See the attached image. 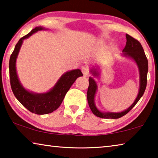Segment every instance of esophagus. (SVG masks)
Returning a JSON list of instances; mask_svg holds the SVG:
<instances>
[{"instance_id":"obj_1","label":"esophagus","mask_w":158,"mask_h":158,"mask_svg":"<svg viewBox=\"0 0 158 158\" xmlns=\"http://www.w3.org/2000/svg\"><path fill=\"white\" fill-rule=\"evenodd\" d=\"M81 71L83 74H84V76H88L89 75V68H88L87 66H82L81 67Z\"/></svg>"}]
</instances>
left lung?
<instances>
[{"instance_id":"8db88e82","label":"left lung","mask_w":158,"mask_h":158,"mask_svg":"<svg viewBox=\"0 0 158 158\" xmlns=\"http://www.w3.org/2000/svg\"><path fill=\"white\" fill-rule=\"evenodd\" d=\"M126 45H125V48L123 50V55L125 56V57L132 58L137 63L138 66L140 75V85L138 95L132 105L129 108L127 109L126 110L121 112H117V113H114V112H105L104 113V112H102L100 110H98V108L95 106L94 99L96 91H97L98 89V86L93 78L89 77V88H88L87 91V100L90 109H91L93 114H95L98 117L102 118L116 119L125 116L138 102V101L142 97L144 91L146 90L147 84V73H148V60H147V58L145 55V53H144L142 46H141L140 42L137 40L135 39L134 37H131L127 34H126ZM90 73H92V74L94 77H98L99 75V73L96 69H91Z\"/></svg>"}]
</instances>
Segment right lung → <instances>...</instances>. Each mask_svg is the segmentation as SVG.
<instances>
[{"instance_id":"1","label":"right lung","mask_w":158,"mask_h":158,"mask_svg":"<svg viewBox=\"0 0 158 158\" xmlns=\"http://www.w3.org/2000/svg\"><path fill=\"white\" fill-rule=\"evenodd\" d=\"M42 30H44V28L41 26L35 27L28 34L21 37L16 44L15 49L10 56L9 62L10 85L15 96L28 111L39 115L47 114L56 110L62 103L71 85L78 77L83 76L79 69L67 72L61 76L56 85L49 91L44 93H34L28 91L23 87L17 74L16 60L23 40Z\"/></svg>"}]
</instances>
